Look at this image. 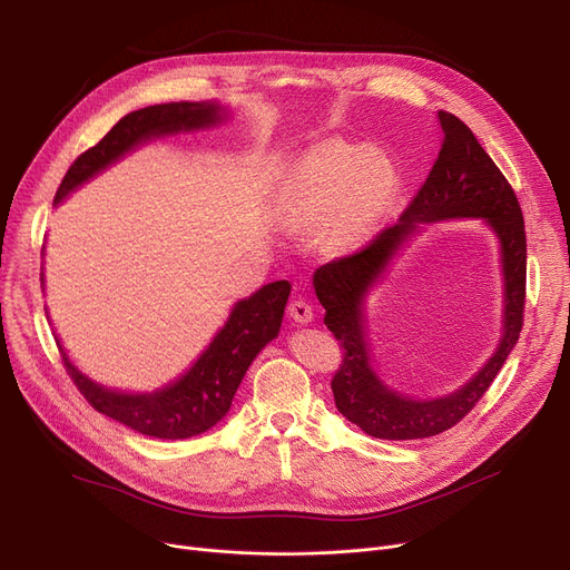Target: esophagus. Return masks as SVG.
<instances>
[{"label": "esophagus", "instance_id": "34e87169", "mask_svg": "<svg viewBox=\"0 0 570 570\" xmlns=\"http://www.w3.org/2000/svg\"><path fill=\"white\" fill-rule=\"evenodd\" d=\"M288 316L295 323H309L314 318V312L307 301H303V297H295V301L288 303Z\"/></svg>", "mask_w": 570, "mask_h": 570}]
</instances>
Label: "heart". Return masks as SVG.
Segmentation results:
<instances>
[{"label": "heart", "mask_w": 570, "mask_h": 570, "mask_svg": "<svg viewBox=\"0 0 570 570\" xmlns=\"http://www.w3.org/2000/svg\"><path fill=\"white\" fill-rule=\"evenodd\" d=\"M397 173L385 155L346 142H325L295 166L291 175L286 224L323 222L333 247H351L372 228L391 203Z\"/></svg>", "instance_id": "heart-1"}]
</instances>
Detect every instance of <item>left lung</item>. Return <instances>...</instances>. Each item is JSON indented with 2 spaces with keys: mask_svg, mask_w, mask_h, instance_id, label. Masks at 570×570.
<instances>
[{
  "mask_svg": "<svg viewBox=\"0 0 570 570\" xmlns=\"http://www.w3.org/2000/svg\"><path fill=\"white\" fill-rule=\"evenodd\" d=\"M439 157L400 222L383 228L363 249L314 273V288L325 307L323 321L344 348L331 381L335 404L346 421L376 439H425L458 425L497 379L524 323L527 233L518 196L460 117L439 110ZM453 216H483L500 235L507 279L504 337L491 363L462 392L441 401H411L387 392L368 367L362 295L417 223Z\"/></svg>",
  "mask_w": 570,
  "mask_h": 570,
  "instance_id": "left-lung-1",
  "label": "left lung"
}]
</instances>
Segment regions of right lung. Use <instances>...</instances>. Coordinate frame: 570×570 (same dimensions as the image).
I'll return each instance as SVG.
<instances>
[{
	"instance_id": "1",
	"label": "right lung",
	"mask_w": 570,
	"mask_h": 570,
	"mask_svg": "<svg viewBox=\"0 0 570 570\" xmlns=\"http://www.w3.org/2000/svg\"><path fill=\"white\" fill-rule=\"evenodd\" d=\"M217 119V104L189 101L147 106L125 115L95 147L85 149L71 164L55 194V203L129 153L134 145L153 136L209 127ZM288 293V282H275L258 288L247 301H239L196 365L183 379L153 395H125L97 385L69 363L62 344L57 342V346L62 353L67 374L89 406L147 436L189 439L217 425L228 413L237 385L247 374L252 361L267 342L277 337Z\"/></svg>"
}]
</instances>
